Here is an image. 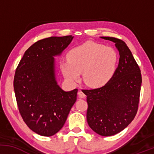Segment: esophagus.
<instances>
[{
    "mask_svg": "<svg viewBox=\"0 0 154 154\" xmlns=\"http://www.w3.org/2000/svg\"><path fill=\"white\" fill-rule=\"evenodd\" d=\"M78 96H79V98H85V93H83L82 91H79L78 92Z\"/></svg>",
    "mask_w": 154,
    "mask_h": 154,
    "instance_id": "esophagus-1",
    "label": "esophagus"
}]
</instances>
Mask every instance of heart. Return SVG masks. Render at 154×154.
I'll return each mask as SVG.
<instances>
[{
	"instance_id": "heart-1",
	"label": "heart",
	"mask_w": 154,
	"mask_h": 154,
	"mask_svg": "<svg viewBox=\"0 0 154 154\" xmlns=\"http://www.w3.org/2000/svg\"><path fill=\"white\" fill-rule=\"evenodd\" d=\"M118 56L110 47L88 41L74 48L68 54V60L61 63L65 77L77 82L82 72V79L90 87L99 88L110 80L116 71Z\"/></svg>"
}]
</instances>
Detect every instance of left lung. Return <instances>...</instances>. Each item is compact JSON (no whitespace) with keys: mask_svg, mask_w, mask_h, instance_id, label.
<instances>
[{"mask_svg":"<svg viewBox=\"0 0 154 154\" xmlns=\"http://www.w3.org/2000/svg\"><path fill=\"white\" fill-rule=\"evenodd\" d=\"M115 43L119 61L114 75L103 87L83 90L87 95V121L93 131L102 136L119 133L137 114L142 77L140 69L125 42L101 37Z\"/></svg>","mask_w":154,"mask_h":154,"instance_id":"8db88e82","label":"left lung"}]
</instances>
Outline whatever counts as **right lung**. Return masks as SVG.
Returning <instances> with one entry per match:
<instances>
[{"instance_id":"obj_1","label":"right lung","mask_w":154,"mask_h":154,"mask_svg":"<svg viewBox=\"0 0 154 154\" xmlns=\"http://www.w3.org/2000/svg\"><path fill=\"white\" fill-rule=\"evenodd\" d=\"M74 37H51L37 41L24 53L16 69L14 88L19 113L28 128L52 136L63 128L78 90L66 92L55 76V59Z\"/></svg>"}]
</instances>
